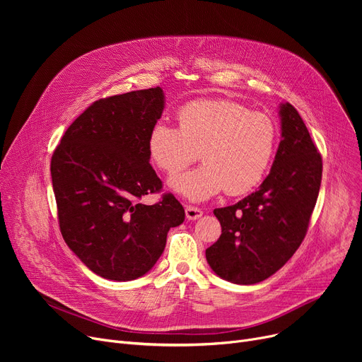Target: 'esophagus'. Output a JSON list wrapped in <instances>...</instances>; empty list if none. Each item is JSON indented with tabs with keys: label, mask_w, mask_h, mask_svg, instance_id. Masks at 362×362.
Listing matches in <instances>:
<instances>
[{
	"label": "esophagus",
	"mask_w": 362,
	"mask_h": 362,
	"mask_svg": "<svg viewBox=\"0 0 362 362\" xmlns=\"http://www.w3.org/2000/svg\"><path fill=\"white\" fill-rule=\"evenodd\" d=\"M185 213H186V218H187V220H198V218L202 217V211L199 210V208L192 206V205L186 206V208H185Z\"/></svg>",
	"instance_id": "obj_1"
}]
</instances>
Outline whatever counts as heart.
Listing matches in <instances>:
<instances>
[{"label": "heart", "instance_id": "b5f03b06", "mask_svg": "<svg viewBox=\"0 0 362 362\" xmlns=\"http://www.w3.org/2000/svg\"><path fill=\"white\" fill-rule=\"evenodd\" d=\"M179 127L157 122L148 135V156L161 171L175 175L201 151L205 164L170 180L171 191L192 202L221 192L240 195L267 173L277 145L276 122L229 100H202L177 111Z\"/></svg>", "mask_w": 362, "mask_h": 362}]
</instances>
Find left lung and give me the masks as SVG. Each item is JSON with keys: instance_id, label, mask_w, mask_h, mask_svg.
<instances>
[{"instance_id": "obj_1", "label": "left lung", "mask_w": 362, "mask_h": 362, "mask_svg": "<svg viewBox=\"0 0 362 362\" xmlns=\"http://www.w3.org/2000/svg\"><path fill=\"white\" fill-rule=\"evenodd\" d=\"M281 141L258 191L216 208L221 236L205 251L211 270L235 284H255L286 264L305 238L322 163L299 112L279 105Z\"/></svg>"}]
</instances>
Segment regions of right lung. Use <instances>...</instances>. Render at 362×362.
I'll use <instances>...</instances> for the list:
<instances>
[{
  "label": "right lung",
  "mask_w": 362,
  "mask_h": 362,
  "mask_svg": "<svg viewBox=\"0 0 362 362\" xmlns=\"http://www.w3.org/2000/svg\"><path fill=\"white\" fill-rule=\"evenodd\" d=\"M165 107L160 86L100 100L66 130L51 160L60 230L86 267L108 280L142 277L165 248L170 227L185 220L149 164L148 135Z\"/></svg>",
  "instance_id": "right-lung-1"
}]
</instances>
